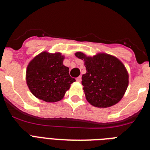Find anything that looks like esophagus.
I'll list each match as a JSON object with an SVG mask.
<instances>
[{
  "label": "esophagus",
  "instance_id": "esophagus-1",
  "mask_svg": "<svg viewBox=\"0 0 150 150\" xmlns=\"http://www.w3.org/2000/svg\"><path fill=\"white\" fill-rule=\"evenodd\" d=\"M76 82H78V83H79V82H81L82 77H81V76H78V77L76 79Z\"/></svg>",
  "mask_w": 150,
  "mask_h": 150
}]
</instances>
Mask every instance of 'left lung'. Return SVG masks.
Instances as JSON below:
<instances>
[{
  "label": "left lung",
  "mask_w": 150,
  "mask_h": 150,
  "mask_svg": "<svg viewBox=\"0 0 150 150\" xmlns=\"http://www.w3.org/2000/svg\"><path fill=\"white\" fill-rule=\"evenodd\" d=\"M84 62L86 73L82 84L87 101L94 107L106 108L115 105L124 96L128 86V73L122 62L113 55L98 53L87 56L75 53Z\"/></svg>",
  "instance_id": "left-lung-1"
}]
</instances>
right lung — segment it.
Returning <instances> with one entry per match:
<instances>
[{
    "mask_svg": "<svg viewBox=\"0 0 150 150\" xmlns=\"http://www.w3.org/2000/svg\"><path fill=\"white\" fill-rule=\"evenodd\" d=\"M61 52L44 51L36 55L28 64L26 83L30 92L48 103L59 101L75 79L69 75V68L63 64Z\"/></svg>",
    "mask_w": 150,
    "mask_h": 150,
    "instance_id": "obj_1",
    "label": "right lung"
}]
</instances>
